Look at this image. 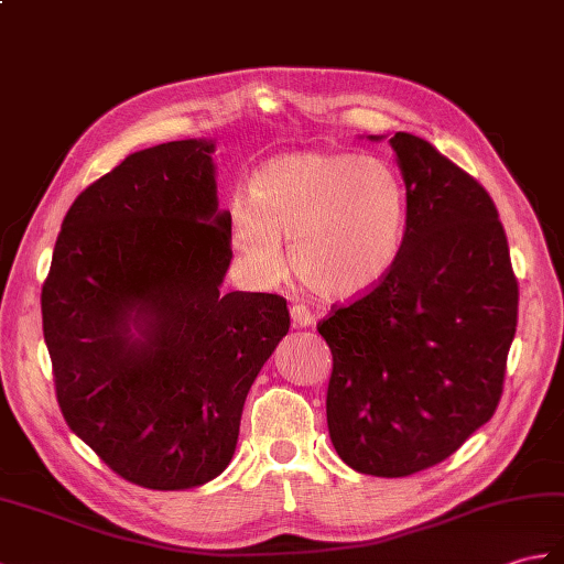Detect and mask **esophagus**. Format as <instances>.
I'll return each instance as SVG.
<instances>
[{
  "label": "esophagus",
  "instance_id": "34e87169",
  "mask_svg": "<svg viewBox=\"0 0 564 564\" xmlns=\"http://www.w3.org/2000/svg\"><path fill=\"white\" fill-rule=\"evenodd\" d=\"M291 319H293L295 329H307V326L314 324L312 312H310L305 305H293V307H291Z\"/></svg>",
  "mask_w": 564,
  "mask_h": 564
}]
</instances>
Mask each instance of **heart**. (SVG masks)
I'll list each match as a JSON object with an SVG mask.
<instances>
[{"label": "heart", "mask_w": 564, "mask_h": 564, "mask_svg": "<svg viewBox=\"0 0 564 564\" xmlns=\"http://www.w3.org/2000/svg\"><path fill=\"white\" fill-rule=\"evenodd\" d=\"M409 196L399 173L375 155L300 151L254 170L250 202L230 204V240L257 283L283 276V242L307 291L352 300L382 283L405 242Z\"/></svg>", "instance_id": "heart-1"}]
</instances>
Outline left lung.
Returning <instances> with one entry per match:
<instances>
[{
    "label": "left lung",
    "mask_w": 564,
    "mask_h": 564,
    "mask_svg": "<svg viewBox=\"0 0 564 564\" xmlns=\"http://www.w3.org/2000/svg\"><path fill=\"white\" fill-rule=\"evenodd\" d=\"M389 147L409 196L403 250L382 283L317 329L334 356V449L358 474L401 478L492 417L519 285L490 194L421 137L397 132Z\"/></svg>",
    "instance_id": "obj_1"
}]
</instances>
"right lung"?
Returning a JSON list of instances; mask_svg holds the SVG:
<instances>
[{
    "instance_id": "obj_1",
    "label": "right lung",
    "mask_w": 564,
    "mask_h": 564,
    "mask_svg": "<svg viewBox=\"0 0 564 564\" xmlns=\"http://www.w3.org/2000/svg\"><path fill=\"white\" fill-rule=\"evenodd\" d=\"M214 151L167 141L86 187L41 295L64 421L151 490L226 470L247 391L291 326L281 295L220 293L232 250Z\"/></svg>"
}]
</instances>
